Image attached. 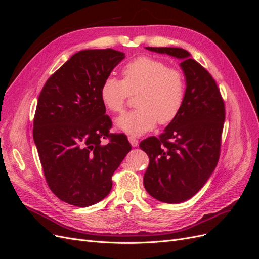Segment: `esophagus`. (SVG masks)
<instances>
[{
    "label": "esophagus",
    "mask_w": 259,
    "mask_h": 259,
    "mask_svg": "<svg viewBox=\"0 0 259 259\" xmlns=\"http://www.w3.org/2000/svg\"><path fill=\"white\" fill-rule=\"evenodd\" d=\"M128 142L133 147H137L138 146V139L134 136H128Z\"/></svg>",
    "instance_id": "34e87169"
}]
</instances>
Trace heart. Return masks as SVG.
Masks as SVG:
<instances>
[{
	"label": "heart",
	"mask_w": 259,
	"mask_h": 259,
	"mask_svg": "<svg viewBox=\"0 0 259 259\" xmlns=\"http://www.w3.org/2000/svg\"><path fill=\"white\" fill-rule=\"evenodd\" d=\"M122 80L109 76L101 84L100 99L112 113H122L131 95H137L136 110L117 119L121 131L142 135L156 123L166 125L178 116L186 97V76L166 61L138 57L122 70Z\"/></svg>",
	"instance_id": "1"
}]
</instances>
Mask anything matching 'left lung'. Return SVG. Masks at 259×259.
<instances>
[{"label": "left lung", "mask_w": 259, "mask_h": 259, "mask_svg": "<svg viewBox=\"0 0 259 259\" xmlns=\"http://www.w3.org/2000/svg\"><path fill=\"white\" fill-rule=\"evenodd\" d=\"M182 59L186 97L176 119L159 137L144 139L139 147L149 156L144 176L147 192L164 203L189 200L204 186L221 154L225 103L207 70L179 48H146Z\"/></svg>", "instance_id": "8db88e82"}]
</instances>
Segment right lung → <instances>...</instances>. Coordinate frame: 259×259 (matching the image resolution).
<instances>
[{"label": "right lung", "instance_id": "right-lung-1", "mask_svg": "<svg viewBox=\"0 0 259 259\" xmlns=\"http://www.w3.org/2000/svg\"><path fill=\"white\" fill-rule=\"evenodd\" d=\"M124 57L111 49L76 53L38 96L33 139L46 183L68 204L86 207L105 199L114 170L132 150L126 135L110 133L112 121L100 99L101 84Z\"/></svg>", "mask_w": 259, "mask_h": 259}]
</instances>
